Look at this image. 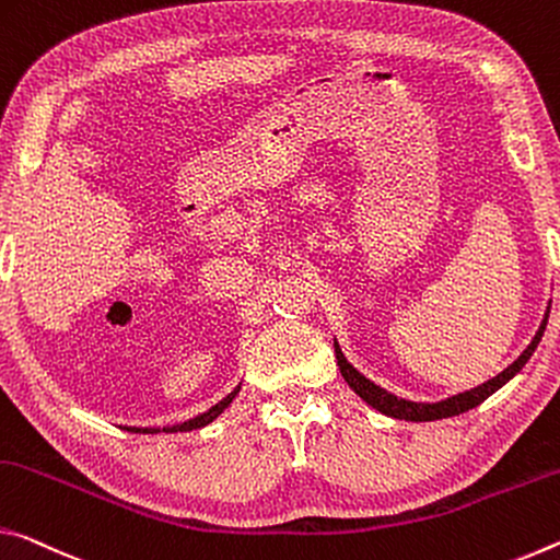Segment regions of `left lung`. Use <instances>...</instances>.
Listing matches in <instances>:
<instances>
[{"label":"left lung","mask_w":560,"mask_h":560,"mask_svg":"<svg viewBox=\"0 0 560 560\" xmlns=\"http://www.w3.org/2000/svg\"><path fill=\"white\" fill-rule=\"evenodd\" d=\"M548 323V313L544 317V323H540L538 332L530 345L526 347L521 357L513 364H509L506 370L497 377L479 384V387H474L469 392H459L454 394V397H446L442 401H411V399H401L397 394H392L387 389H382L380 384H374L372 380H366L362 372H357L354 366L347 362V357L342 354L340 345L335 342V354H337V366H340L345 382L350 384V387L360 394V397L370 405L372 409L382 411V415L394 417V419H407V421H434V419H446V417H456V415H464V411H469L474 407H479L483 399H489L493 392L501 389L503 384L509 380L516 377V374L524 370V364L530 360V354L536 352V347L540 342V337H544V329Z\"/></svg>","instance_id":"8db88e82"}]
</instances>
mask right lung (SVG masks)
Wrapping results in <instances>:
<instances>
[{
	"instance_id": "obj_1",
	"label": "right lung",
	"mask_w": 560,
	"mask_h": 560,
	"mask_svg": "<svg viewBox=\"0 0 560 560\" xmlns=\"http://www.w3.org/2000/svg\"><path fill=\"white\" fill-rule=\"evenodd\" d=\"M237 392H241V384H237V387H235L231 394H228L225 399H220L218 405H213L208 411H203V415H198V417H194V419L183 421V424H171V427H124V429H126V432H131V434H161V432L176 434V432H194V429L208 427L210 421L223 415V411H225L228 407H231V401L237 397Z\"/></svg>"
}]
</instances>
